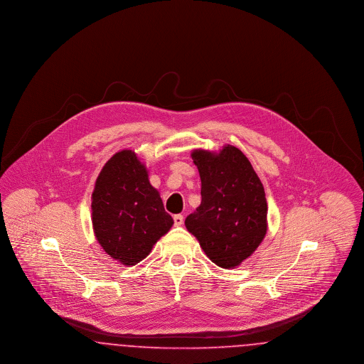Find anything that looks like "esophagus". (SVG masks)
<instances>
[{"instance_id":"esophagus-1","label":"esophagus","mask_w":364,"mask_h":364,"mask_svg":"<svg viewBox=\"0 0 364 364\" xmlns=\"http://www.w3.org/2000/svg\"><path fill=\"white\" fill-rule=\"evenodd\" d=\"M174 225L180 226L183 225V223H184V217L181 215V214H176L173 217Z\"/></svg>"}]
</instances>
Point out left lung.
Listing matches in <instances>:
<instances>
[{
	"label": "left lung",
	"instance_id": "8db88e82",
	"mask_svg": "<svg viewBox=\"0 0 364 364\" xmlns=\"http://www.w3.org/2000/svg\"><path fill=\"white\" fill-rule=\"evenodd\" d=\"M202 202L186 226L211 262L233 269L259 247L267 232V202L258 174L242 151L226 144L220 153L193 150Z\"/></svg>",
	"mask_w": 364,
	"mask_h": 364
}]
</instances>
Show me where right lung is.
<instances>
[{
    "label": "right lung",
    "instance_id": "1",
    "mask_svg": "<svg viewBox=\"0 0 364 364\" xmlns=\"http://www.w3.org/2000/svg\"><path fill=\"white\" fill-rule=\"evenodd\" d=\"M92 229L105 252L125 266L144 259L173 225L135 151L105 164L91 196Z\"/></svg>",
    "mask_w": 364,
    "mask_h": 364
}]
</instances>
